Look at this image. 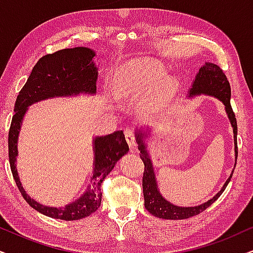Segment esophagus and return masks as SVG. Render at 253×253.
<instances>
[{
    "instance_id": "esophagus-1",
    "label": "esophagus",
    "mask_w": 253,
    "mask_h": 253,
    "mask_svg": "<svg viewBox=\"0 0 253 253\" xmlns=\"http://www.w3.org/2000/svg\"><path fill=\"white\" fill-rule=\"evenodd\" d=\"M125 137H126L127 142H128V145H129L130 148H134V147L136 146L135 133H134V129H132V128H126V129H125Z\"/></svg>"
}]
</instances>
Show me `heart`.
I'll use <instances>...</instances> for the list:
<instances>
[{
  "label": "heart",
  "instance_id": "heart-1",
  "mask_svg": "<svg viewBox=\"0 0 253 253\" xmlns=\"http://www.w3.org/2000/svg\"><path fill=\"white\" fill-rule=\"evenodd\" d=\"M166 76V70L158 63L147 58L135 59L120 70L113 82V88L119 97H126L134 93H146L159 84L145 104L148 111L158 112L167 106L177 88L174 79L163 81Z\"/></svg>",
  "mask_w": 253,
  "mask_h": 253
}]
</instances>
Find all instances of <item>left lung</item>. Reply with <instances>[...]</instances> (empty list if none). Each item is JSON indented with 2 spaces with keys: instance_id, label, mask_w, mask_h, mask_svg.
I'll return each mask as SVG.
<instances>
[{
  "instance_id": "left-lung-1",
  "label": "left lung",
  "mask_w": 253,
  "mask_h": 253,
  "mask_svg": "<svg viewBox=\"0 0 253 253\" xmlns=\"http://www.w3.org/2000/svg\"><path fill=\"white\" fill-rule=\"evenodd\" d=\"M206 93L209 95L219 99L223 104L225 105V111L228 113V117L231 123L233 128V139H235V153L236 160L238 156V147H237V121H236L235 113H233L231 104H230V98H231V88L228 78H226L224 71L219 68L218 65L212 63H206L202 68L200 69V72L197 73L196 78L193 84V87L189 91V97L193 95ZM143 136L145 134L137 133V143H139L140 149V158L142 159L143 165H145V170H143L142 176V189H143V197H145V207L148 211L159 218L165 219H185L189 217L196 216L210 207L215 201L222 195L223 191L225 190L226 185L229 184L231 180L232 174L226 180L225 184L220 189L218 194L215 197L209 200L208 202L201 204L197 207H188L182 208L177 207L168 202L161 196L158 189V184H156L155 174L153 170L152 161H150L148 153L146 150L145 142H143ZM233 172V171H232Z\"/></svg>"
}]
</instances>
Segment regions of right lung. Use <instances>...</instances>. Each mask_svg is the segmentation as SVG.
<instances>
[{"label":"right lung","mask_w":253,"mask_h":253,"mask_svg":"<svg viewBox=\"0 0 253 253\" xmlns=\"http://www.w3.org/2000/svg\"><path fill=\"white\" fill-rule=\"evenodd\" d=\"M94 56V51L88 47L63 49L43 56L34 66L27 83L16 99L15 114L8 135L9 162L12 176L29 206L38 212L52 218L77 220L85 218L98 210L101 203V182L110 174L121 156L129 150L123 130L95 137L93 187L88 188L76 202L64 208L45 207L37 203L27 195L18 178L15 165L17 156V137L28 106L47 98L95 93L98 71L92 62Z\"/></svg>","instance_id":"1"}]
</instances>
